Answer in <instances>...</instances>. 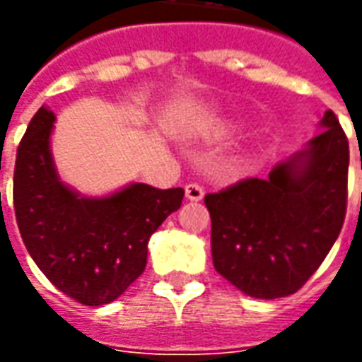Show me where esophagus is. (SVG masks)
Wrapping results in <instances>:
<instances>
[{
    "instance_id": "obj_1",
    "label": "esophagus",
    "mask_w": 362,
    "mask_h": 362,
    "mask_svg": "<svg viewBox=\"0 0 362 362\" xmlns=\"http://www.w3.org/2000/svg\"><path fill=\"white\" fill-rule=\"evenodd\" d=\"M204 186L197 184V182H189L188 186H186V197L192 199V202H199V199L204 197Z\"/></svg>"
}]
</instances>
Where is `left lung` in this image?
<instances>
[{
  "label": "left lung",
  "mask_w": 362,
  "mask_h": 362,
  "mask_svg": "<svg viewBox=\"0 0 362 362\" xmlns=\"http://www.w3.org/2000/svg\"><path fill=\"white\" fill-rule=\"evenodd\" d=\"M322 126L306 151L275 166L266 180L246 178L205 196L215 269L246 295L296 293L341 233L349 141L332 110Z\"/></svg>",
  "instance_id": "1"
}]
</instances>
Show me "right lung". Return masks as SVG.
<instances>
[{
    "mask_svg": "<svg viewBox=\"0 0 362 362\" xmlns=\"http://www.w3.org/2000/svg\"><path fill=\"white\" fill-rule=\"evenodd\" d=\"M54 114L36 112L17 149L13 207L21 238L52 285L85 306L116 300L147 266V244L180 209L184 189L132 184L87 199L59 182L50 155Z\"/></svg>",
    "mask_w": 362,
    "mask_h": 362,
    "instance_id": "obj_1",
    "label": "right lung"
}]
</instances>
